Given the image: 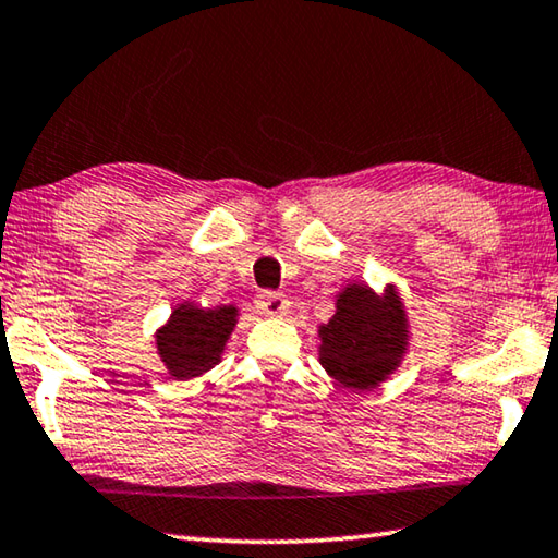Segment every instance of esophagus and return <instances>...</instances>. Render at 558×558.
<instances>
[{"instance_id": "esophagus-1", "label": "esophagus", "mask_w": 558, "mask_h": 558, "mask_svg": "<svg viewBox=\"0 0 558 558\" xmlns=\"http://www.w3.org/2000/svg\"><path fill=\"white\" fill-rule=\"evenodd\" d=\"M255 307L268 317H282L290 311V300L282 293H263L258 300H255Z\"/></svg>"}]
</instances>
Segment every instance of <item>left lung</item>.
<instances>
[{"label": "left lung", "instance_id": "obj_1", "mask_svg": "<svg viewBox=\"0 0 558 558\" xmlns=\"http://www.w3.org/2000/svg\"><path fill=\"white\" fill-rule=\"evenodd\" d=\"M317 360L348 390H375L395 375L410 350L412 330L397 286L377 293L350 282L335 293V315L317 327Z\"/></svg>", "mask_w": 558, "mask_h": 558}]
</instances>
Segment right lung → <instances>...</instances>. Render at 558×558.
I'll list each match as a JSON object with an SVG mask.
<instances>
[{"label":"right lung","instance_id":"obj_1","mask_svg":"<svg viewBox=\"0 0 558 558\" xmlns=\"http://www.w3.org/2000/svg\"><path fill=\"white\" fill-rule=\"evenodd\" d=\"M235 305L201 307L183 300L156 330V355L161 357L166 373L173 379H193L214 369L231 332L238 325Z\"/></svg>","mask_w":558,"mask_h":558}]
</instances>
